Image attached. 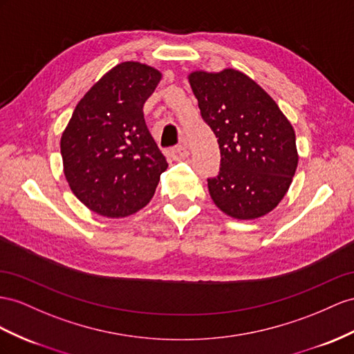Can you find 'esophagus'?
<instances>
[{"label": "esophagus", "mask_w": 354, "mask_h": 354, "mask_svg": "<svg viewBox=\"0 0 354 354\" xmlns=\"http://www.w3.org/2000/svg\"><path fill=\"white\" fill-rule=\"evenodd\" d=\"M174 152H175V156L179 157V158L188 157V148H187L185 143H180V145H178V147H175Z\"/></svg>", "instance_id": "34e87169"}]
</instances>
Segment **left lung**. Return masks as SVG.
Listing matches in <instances>:
<instances>
[{
  "label": "left lung",
  "instance_id": "8db88e82",
  "mask_svg": "<svg viewBox=\"0 0 354 354\" xmlns=\"http://www.w3.org/2000/svg\"><path fill=\"white\" fill-rule=\"evenodd\" d=\"M188 80L221 152L220 174L207 179L214 203L236 220L269 214L283 201L297 167L292 124L274 98L239 70H198Z\"/></svg>",
  "mask_w": 354,
  "mask_h": 354
}]
</instances>
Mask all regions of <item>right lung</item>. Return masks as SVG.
Masks as SVG:
<instances>
[{
  "label": "right lung",
  "instance_id": "obj_1",
  "mask_svg": "<svg viewBox=\"0 0 354 354\" xmlns=\"http://www.w3.org/2000/svg\"><path fill=\"white\" fill-rule=\"evenodd\" d=\"M160 79L140 62L115 66L77 103L61 136L71 192L98 215L122 218L142 209L167 169L143 118Z\"/></svg>",
  "mask_w": 354,
  "mask_h": 354
}]
</instances>
